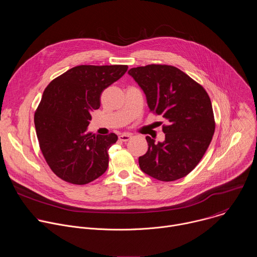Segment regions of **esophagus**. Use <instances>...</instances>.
Instances as JSON below:
<instances>
[{
	"mask_svg": "<svg viewBox=\"0 0 257 257\" xmlns=\"http://www.w3.org/2000/svg\"><path fill=\"white\" fill-rule=\"evenodd\" d=\"M131 137H132L131 134H129V133H124V134H121V135L119 136V139H120L121 141L126 142V141H128Z\"/></svg>",
	"mask_w": 257,
	"mask_h": 257,
	"instance_id": "obj_1",
	"label": "esophagus"
}]
</instances>
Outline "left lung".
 <instances>
[{
    "label": "left lung",
    "mask_w": 257,
    "mask_h": 257,
    "mask_svg": "<svg viewBox=\"0 0 257 257\" xmlns=\"http://www.w3.org/2000/svg\"><path fill=\"white\" fill-rule=\"evenodd\" d=\"M128 73L144 91L150 112L167 120L164 142L146 136L149 150L138 159L140 169L165 182L187 176L204 156L215 129L206 90L170 65L151 64Z\"/></svg>",
    "instance_id": "8db88e82"
}]
</instances>
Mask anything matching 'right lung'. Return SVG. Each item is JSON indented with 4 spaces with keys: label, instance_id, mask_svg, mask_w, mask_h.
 I'll list each match as a JSON object with an SVG mask.
<instances>
[{
    "label": "right lung",
    "instance_id": "1",
    "mask_svg": "<svg viewBox=\"0 0 257 257\" xmlns=\"http://www.w3.org/2000/svg\"><path fill=\"white\" fill-rule=\"evenodd\" d=\"M127 65H80L50 82L34 114L40 149L62 180L85 185L107 169V151L115 133H86L90 113L100 106L101 92L120 79Z\"/></svg>",
    "mask_w": 257,
    "mask_h": 257
}]
</instances>
